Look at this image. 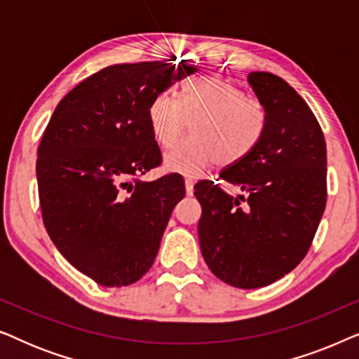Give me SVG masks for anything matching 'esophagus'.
<instances>
[{"mask_svg":"<svg viewBox=\"0 0 359 359\" xmlns=\"http://www.w3.org/2000/svg\"><path fill=\"white\" fill-rule=\"evenodd\" d=\"M184 188H186V194L188 196H193V188H194V181L191 178H186L184 180Z\"/></svg>","mask_w":359,"mask_h":359,"instance_id":"34e87169","label":"esophagus"}]
</instances>
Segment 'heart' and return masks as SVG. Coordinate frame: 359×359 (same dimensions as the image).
Returning <instances> with one entry per match:
<instances>
[{"instance_id":"1","label":"heart","mask_w":359,"mask_h":359,"mask_svg":"<svg viewBox=\"0 0 359 359\" xmlns=\"http://www.w3.org/2000/svg\"><path fill=\"white\" fill-rule=\"evenodd\" d=\"M150 122L161 149L168 150L194 126L191 137L165 156L170 171L198 176L210 166L243 160L264 129V111L243 90L222 78H201L181 90L180 101L160 95L150 106Z\"/></svg>"}]
</instances>
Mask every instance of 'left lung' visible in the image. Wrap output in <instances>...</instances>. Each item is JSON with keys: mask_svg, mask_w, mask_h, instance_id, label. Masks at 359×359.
<instances>
[{"mask_svg": "<svg viewBox=\"0 0 359 359\" xmlns=\"http://www.w3.org/2000/svg\"><path fill=\"white\" fill-rule=\"evenodd\" d=\"M248 83L264 109L263 134L243 160L220 173L245 196L233 198L214 181L194 186L204 262L240 289L268 286L292 271L327 204L325 139L311 107L273 73L252 72Z\"/></svg>", "mask_w": 359, "mask_h": 359, "instance_id": "obj_1", "label": "left lung"}]
</instances>
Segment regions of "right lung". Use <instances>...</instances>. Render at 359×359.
<instances>
[{
  "instance_id": "add662e5",
  "label": "right lung",
  "mask_w": 359,
  "mask_h": 359,
  "mask_svg": "<svg viewBox=\"0 0 359 359\" xmlns=\"http://www.w3.org/2000/svg\"><path fill=\"white\" fill-rule=\"evenodd\" d=\"M196 67L121 63L76 85L53 111L37 149V186L48 237L68 263L106 287L151 268L175 205L176 173L140 176L161 163L150 106Z\"/></svg>"
}]
</instances>
